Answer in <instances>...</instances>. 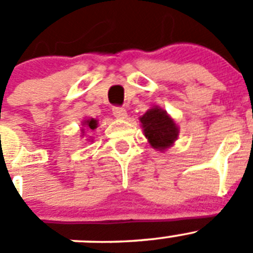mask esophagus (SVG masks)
<instances>
[{
	"label": "esophagus",
	"instance_id": "obj_1",
	"mask_svg": "<svg viewBox=\"0 0 253 253\" xmlns=\"http://www.w3.org/2000/svg\"><path fill=\"white\" fill-rule=\"evenodd\" d=\"M112 113L115 117H117V119H125L127 116L126 110H125V107H122V106H115V107L112 108Z\"/></svg>",
	"mask_w": 253,
	"mask_h": 253
}]
</instances>
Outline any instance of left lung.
<instances>
[{
  "label": "left lung",
  "instance_id": "1",
  "mask_svg": "<svg viewBox=\"0 0 253 253\" xmlns=\"http://www.w3.org/2000/svg\"><path fill=\"white\" fill-rule=\"evenodd\" d=\"M140 120L145 136L153 148L165 150L176 141L178 128L173 120L161 108H151Z\"/></svg>",
  "mask_w": 253,
  "mask_h": 253
}]
</instances>
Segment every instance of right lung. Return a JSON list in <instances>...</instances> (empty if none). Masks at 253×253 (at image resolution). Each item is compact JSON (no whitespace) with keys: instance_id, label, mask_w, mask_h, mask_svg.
I'll list each match as a JSON object with an SVG mask.
<instances>
[{"instance_id":"right-lung-1","label":"right lung","mask_w":253,"mask_h":253,"mask_svg":"<svg viewBox=\"0 0 253 253\" xmlns=\"http://www.w3.org/2000/svg\"><path fill=\"white\" fill-rule=\"evenodd\" d=\"M84 125H87V127H89L91 129H94L96 127H97V121L96 120H87V121H84Z\"/></svg>"}]
</instances>
